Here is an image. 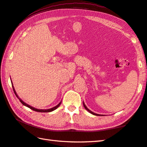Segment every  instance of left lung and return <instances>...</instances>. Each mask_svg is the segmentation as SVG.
Segmentation results:
<instances>
[{"instance_id": "1", "label": "left lung", "mask_w": 147, "mask_h": 147, "mask_svg": "<svg viewBox=\"0 0 147 147\" xmlns=\"http://www.w3.org/2000/svg\"><path fill=\"white\" fill-rule=\"evenodd\" d=\"M83 106H84V108H85V109L87 110V111H88V112H89L90 113H91V114H93V115H99V114H96V113H94L93 112H92L91 111V110H90L88 109V108H87L86 107V105H85V104H84V102H83Z\"/></svg>"}]
</instances>
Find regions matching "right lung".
I'll return each mask as SVG.
<instances>
[{
    "mask_svg": "<svg viewBox=\"0 0 147 147\" xmlns=\"http://www.w3.org/2000/svg\"><path fill=\"white\" fill-rule=\"evenodd\" d=\"M12 87H13V92H14L15 94L16 95L18 99H19V101H20V102H21V103H22L23 105H24V106L27 107H28V108H30V109H32V110H34V111H36V112H52V111H53V110H55V109H57V108H58L59 106H60V105H61V102H59V103L57 105V106L54 107H53V108H51V109H46V110L37 109H35V108H33V107H31L30 105L26 104V102H24V101H23L22 99H20L19 98V96H17V93H16V92H15V89H14V87H13V86H12Z\"/></svg>",
    "mask_w": 147,
    "mask_h": 147,
    "instance_id": "right-lung-1",
    "label": "right lung"
}]
</instances>
